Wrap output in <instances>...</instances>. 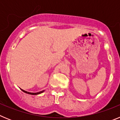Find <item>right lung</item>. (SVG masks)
I'll return each mask as SVG.
<instances>
[{
  "instance_id": "right-lung-1",
  "label": "right lung",
  "mask_w": 120,
  "mask_h": 120,
  "mask_svg": "<svg viewBox=\"0 0 120 120\" xmlns=\"http://www.w3.org/2000/svg\"><path fill=\"white\" fill-rule=\"evenodd\" d=\"M21 90H22V89H21ZM22 91L24 92V93H27V94H31V95H37V94H41V93H43V92L44 91H42L38 92V93H29V92L26 91H24V90H22Z\"/></svg>"
}]
</instances>
